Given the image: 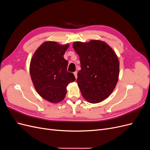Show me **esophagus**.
<instances>
[{"instance_id": "esophagus-1", "label": "esophagus", "mask_w": 150, "mask_h": 150, "mask_svg": "<svg viewBox=\"0 0 150 150\" xmlns=\"http://www.w3.org/2000/svg\"><path fill=\"white\" fill-rule=\"evenodd\" d=\"M74 76H75L76 79L78 78V72H77V71H75V72H74Z\"/></svg>"}]
</instances>
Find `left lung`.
Returning <instances> with one entry per match:
<instances>
[{
    "label": "left lung",
    "instance_id": "8db88e82",
    "mask_svg": "<svg viewBox=\"0 0 150 150\" xmlns=\"http://www.w3.org/2000/svg\"><path fill=\"white\" fill-rule=\"evenodd\" d=\"M72 47L80 59L77 83L83 98L91 103L103 101L110 96L118 81L120 62L116 53L99 40L76 42Z\"/></svg>",
    "mask_w": 150,
    "mask_h": 150
}]
</instances>
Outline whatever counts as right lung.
<instances>
[{
	"label": "right lung",
	"mask_w": 150,
	"mask_h": 150,
	"mask_svg": "<svg viewBox=\"0 0 150 150\" xmlns=\"http://www.w3.org/2000/svg\"><path fill=\"white\" fill-rule=\"evenodd\" d=\"M69 44L46 41L34 52L30 63V74L38 93L44 99L57 103L64 98L67 84L75 81L67 72L64 54Z\"/></svg>",
	"instance_id": "1"
}]
</instances>
